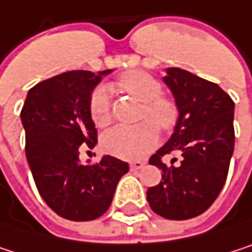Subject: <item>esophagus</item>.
<instances>
[{
  "label": "esophagus",
  "mask_w": 252,
  "mask_h": 252,
  "mask_svg": "<svg viewBox=\"0 0 252 252\" xmlns=\"http://www.w3.org/2000/svg\"><path fill=\"white\" fill-rule=\"evenodd\" d=\"M145 165H146L145 161H134V162H130V170L131 171H137V170L143 168Z\"/></svg>",
  "instance_id": "esophagus-1"
}]
</instances>
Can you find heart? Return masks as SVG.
<instances>
[{
    "mask_svg": "<svg viewBox=\"0 0 252 252\" xmlns=\"http://www.w3.org/2000/svg\"><path fill=\"white\" fill-rule=\"evenodd\" d=\"M116 85L139 101L143 103L140 110L142 119L155 120L159 128L170 130L177 122V107L165 97H161L162 87L158 79L146 72L130 70L118 78ZM90 115L98 127H104L112 119L109 90L97 87L90 95ZM158 142V128L152 121H143L136 125H116L103 136V148L113 157L134 161L143 158L155 148Z\"/></svg>",
    "mask_w": 252,
    "mask_h": 252,
    "instance_id": "heart-1",
    "label": "heart"
}]
</instances>
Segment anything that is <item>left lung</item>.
I'll list each match as a JSON object with an SVG mask.
<instances>
[{"label": "left lung", "mask_w": 252, "mask_h": 252, "mask_svg": "<svg viewBox=\"0 0 252 252\" xmlns=\"http://www.w3.org/2000/svg\"><path fill=\"white\" fill-rule=\"evenodd\" d=\"M162 81L179 118L168 142L149 159L162 170V180L148 189V202L164 219L188 220L207 211L224 186L235 146V103L217 84L180 67H167ZM173 152L182 155L177 167L162 162Z\"/></svg>", "instance_id": "1"}]
</instances>
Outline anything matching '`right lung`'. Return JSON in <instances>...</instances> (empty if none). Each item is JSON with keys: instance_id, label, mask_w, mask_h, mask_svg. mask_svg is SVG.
Wrapping results in <instances>:
<instances>
[{"instance_id": "add662e5", "label": "right lung", "mask_w": 252, "mask_h": 252, "mask_svg": "<svg viewBox=\"0 0 252 252\" xmlns=\"http://www.w3.org/2000/svg\"><path fill=\"white\" fill-rule=\"evenodd\" d=\"M110 72L70 70L45 79L29 90L20 113L38 192L56 214L72 221L104 214L119 179L130 168L110 155L95 164L79 161V151L97 143L90 95Z\"/></svg>"}]
</instances>
